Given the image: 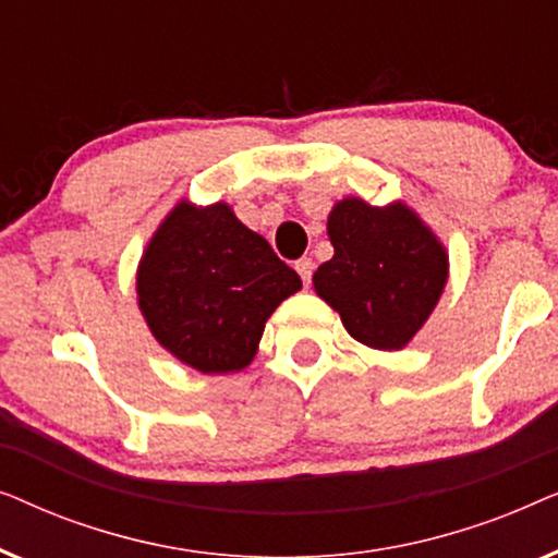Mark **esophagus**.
Here are the masks:
<instances>
[{"label":"esophagus","instance_id":"1","mask_svg":"<svg viewBox=\"0 0 558 558\" xmlns=\"http://www.w3.org/2000/svg\"><path fill=\"white\" fill-rule=\"evenodd\" d=\"M294 269H296V274H300V277H302L304 284H310V281H312V274H315V262H312V258L304 256V258H300V262L294 264Z\"/></svg>","mask_w":558,"mask_h":558}]
</instances>
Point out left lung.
<instances>
[{
  "label": "left lung",
  "mask_w": 558,
  "mask_h": 558,
  "mask_svg": "<svg viewBox=\"0 0 558 558\" xmlns=\"http://www.w3.org/2000/svg\"><path fill=\"white\" fill-rule=\"evenodd\" d=\"M335 256L315 289L363 345L399 350L432 315L447 281V254L403 205L373 208L348 197L327 220Z\"/></svg>",
  "instance_id": "1"
}]
</instances>
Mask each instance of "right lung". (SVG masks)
Here are the masks:
<instances>
[{"label": "right lung", "instance_id": "add662e5", "mask_svg": "<svg viewBox=\"0 0 558 558\" xmlns=\"http://www.w3.org/2000/svg\"><path fill=\"white\" fill-rule=\"evenodd\" d=\"M300 274L223 203H180L142 258L136 292L155 338L203 373L241 371Z\"/></svg>", "mask_w": 558, "mask_h": 558}]
</instances>
